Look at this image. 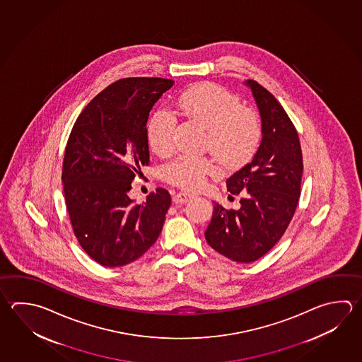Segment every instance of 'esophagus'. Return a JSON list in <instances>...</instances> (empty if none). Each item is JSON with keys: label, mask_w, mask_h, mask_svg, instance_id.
I'll return each instance as SVG.
<instances>
[{"label": "esophagus", "mask_w": 362, "mask_h": 362, "mask_svg": "<svg viewBox=\"0 0 362 362\" xmlns=\"http://www.w3.org/2000/svg\"><path fill=\"white\" fill-rule=\"evenodd\" d=\"M191 198V194L185 193V192H179V193H177V194H174V196H173V202H174V204H177V205H182V204L188 202Z\"/></svg>", "instance_id": "34e87169"}]
</instances>
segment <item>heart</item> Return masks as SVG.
I'll use <instances>...</instances> for the list:
<instances>
[{
  "mask_svg": "<svg viewBox=\"0 0 362 362\" xmlns=\"http://www.w3.org/2000/svg\"><path fill=\"white\" fill-rule=\"evenodd\" d=\"M177 114L206 128L205 147L226 166L247 163L261 141V120L256 111L242 107L237 95L212 83H201L187 89L175 103ZM177 119L166 110L156 111L148 122L147 136L158 156L175 148ZM218 173L207 157L179 155L165 166V177L171 185L194 191L206 179Z\"/></svg>",
  "mask_w": 362,
  "mask_h": 362,
  "instance_id": "1",
  "label": "heart"
}]
</instances>
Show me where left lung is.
<instances>
[{
	"instance_id": "1",
	"label": "left lung",
	"mask_w": 362,
	"mask_h": 362,
	"mask_svg": "<svg viewBox=\"0 0 362 362\" xmlns=\"http://www.w3.org/2000/svg\"><path fill=\"white\" fill-rule=\"evenodd\" d=\"M261 116L262 139L252 161L226 180L239 210L214 202L205 238L216 252L248 264L273 248L293 218L300 194V138L286 110L267 88L246 81Z\"/></svg>"
}]
</instances>
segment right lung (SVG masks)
<instances>
[{
    "label": "right lung",
    "instance_id": "right-lung-1",
    "mask_svg": "<svg viewBox=\"0 0 362 362\" xmlns=\"http://www.w3.org/2000/svg\"><path fill=\"white\" fill-rule=\"evenodd\" d=\"M173 84L164 78L110 84L83 110L69 136L62 175L69 218L79 245L103 267L136 261L163 230L169 192L157 188L136 205L129 191L150 163V111Z\"/></svg>",
    "mask_w": 362,
    "mask_h": 362
}]
</instances>
